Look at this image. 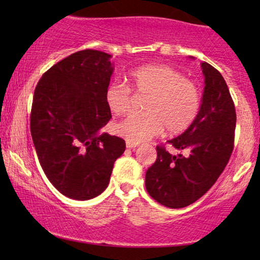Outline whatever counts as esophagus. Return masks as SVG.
<instances>
[{"instance_id": "esophagus-1", "label": "esophagus", "mask_w": 260, "mask_h": 260, "mask_svg": "<svg viewBox=\"0 0 260 260\" xmlns=\"http://www.w3.org/2000/svg\"><path fill=\"white\" fill-rule=\"evenodd\" d=\"M139 145V143H136V142H131V140H127L126 142V147L129 148V149H133V148H137Z\"/></svg>"}]
</instances>
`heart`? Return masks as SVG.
I'll use <instances>...</instances> for the list:
<instances>
[{
	"mask_svg": "<svg viewBox=\"0 0 260 260\" xmlns=\"http://www.w3.org/2000/svg\"><path fill=\"white\" fill-rule=\"evenodd\" d=\"M137 94H149L143 103L144 112H133L116 123L115 132L131 142H143L166 128L177 134L192 124L201 109V92L180 71L165 64H144L128 74ZM110 111L126 113L132 107V91L121 82H111L105 90Z\"/></svg>",
	"mask_w": 260,
	"mask_h": 260,
	"instance_id": "b5f03b06",
	"label": "heart"
}]
</instances>
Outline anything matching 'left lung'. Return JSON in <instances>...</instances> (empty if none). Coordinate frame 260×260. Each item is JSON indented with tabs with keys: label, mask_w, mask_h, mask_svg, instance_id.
Segmentation results:
<instances>
[{
	"label": "left lung",
	"mask_w": 260,
	"mask_h": 260,
	"mask_svg": "<svg viewBox=\"0 0 260 260\" xmlns=\"http://www.w3.org/2000/svg\"><path fill=\"white\" fill-rule=\"evenodd\" d=\"M204 91L196 120L176 138L168 140L178 154L156 147V161L145 174L151 198L168 208L190 205L213 187L234 150L236 110L219 71L202 62Z\"/></svg>",
	"instance_id": "8db88e82"
}]
</instances>
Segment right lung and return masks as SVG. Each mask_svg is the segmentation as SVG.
<instances>
[{
    "instance_id": "right-lung-1",
    "label": "right lung",
    "mask_w": 260,
    "mask_h": 260,
    "mask_svg": "<svg viewBox=\"0 0 260 260\" xmlns=\"http://www.w3.org/2000/svg\"><path fill=\"white\" fill-rule=\"evenodd\" d=\"M112 56L83 50L53 64L34 91L30 132L39 162L53 187L76 201L98 197L109 186L122 138L100 133L111 118L105 90Z\"/></svg>"
}]
</instances>
